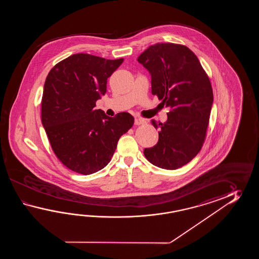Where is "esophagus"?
I'll list each match as a JSON object with an SVG mask.
<instances>
[{"mask_svg":"<svg viewBox=\"0 0 259 259\" xmlns=\"http://www.w3.org/2000/svg\"><path fill=\"white\" fill-rule=\"evenodd\" d=\"M143 123H145V121L142 119V118H139V117H136L135 120H134V124L135 125H142Z\"/></svg>","mask_w":259,"mask_h":259,"instance_id":"esophagus-1","label":"esophagus"}]
</instances>
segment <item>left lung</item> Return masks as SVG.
Returning a JSON list of instances; mask_svg holds the SVG:
<instances>
[{"mask_svg":"<svg viewBox=\"0 0 259 259\" xmlns=\"http://www.w3.org/2000/svg\"><path fill=\"white\" fill-rule=\"evenodd\" d=\"M137 60L151 75L152 94L170 108L165 123L151 120L159 138L143 154L153 165L177 169L193 159L204 143L213 105L209 78L184 45L154 44Z\"/></svg>","mask_w":259,"mask_h":259,"instance_id":"left-lung-1","label":"left lung"}]
</instances>
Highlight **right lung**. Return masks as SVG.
Instances as JSON below:
<instances>
[{"label":"right lung","instance_id":"obj_1","mask_svg":"<svg viewBox=\"0 0 259 259\" xmlns=\"http://www.w3.org/2000/svg\"><path fill=\"white\" fill-rule=\"evenodd\" d=\"M123 61L76 54L56 64L46 77L42 126L56 156L71 170L90 175L104 168L134 123L126 112L110 117L95 109L107 78Z\"/></svg>","mask_w":259,"mask_h":259}]
</instances>
